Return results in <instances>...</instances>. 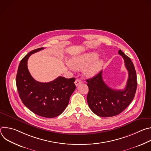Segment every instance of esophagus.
<instances>
[{
	"label": "esophagus",
	"mask_w": 151,
	"mask_h": 151,
	"mask_svg": "<svg viewBox=\"0 0 151 151\" xmlns=\"http://www.w3.org/2000/svg\"><path fill=\"white\" fill-rule=\"evenodd\" d=\"M82 83V81L81 79H76L75 82V85L76 86H78L79 84H81Z\"/></svg>",
	"instance_id": "obj_1"
}]
</instances>
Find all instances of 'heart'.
I'll return each instance as SVG.
<instances>
[{
    "instance_id": "1",
    "label": "heart",
    "mask_w": 151,
    "mask_h": 151,
    "mask_svg": "<svg viewBox=\"0 0 151 151\" xmlns=\"http://www.w3.org/2000/svg\"><path fill=\"white\" fill-rule=\"evenodd\" d=\"M99 54L94 52L83 54L71 59L69 65L73 69H79L87 66L84 70L85 73L88 76H93L100 70L103 65L101 60H97Z\"/></svg>"
}]
</instances>
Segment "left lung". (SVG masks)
Returning <instances> with one entry per match:
<instances>
[{"label": "left lung", "instance_id": "1", "mask_svg": "<svg viewBox=\"0 0 151 151\" xmlns=\"http://www.w3.org/2000/svg\"><path fill=\"white\" fill-rule=\"evenodd\" d=\"M118 54L124 60L128 72L125 88L122 90L111 88L104 82L102 71L91 79H87L89 91L87 97L90 109L101 117H111L121 113L133 100L137 89V76L131 59L121 50Z\"/></svg>", "mask_w": 151, "mask_h": 151}]
</instances>
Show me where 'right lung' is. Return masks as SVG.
<instances>
[{"instance_id":"add662e5","label":"right lung","mask_w":151,"mask_h":151,"mask_svg":"<svg viewBox=\"0 0 151 151\" xmlns=\"http://www.w3.org/2000/svg\"><path fill=\"white\" fill-rule=\"evenodd\" d=\"M43 49L30 51L21 60L16 84L19 97L28 109L39 116L51 118L60 115L66 108L76 88L75 78L59 76L47 83L35 80L28 70L27 60L32 54Z\"/></svg>"}]
</instances>
